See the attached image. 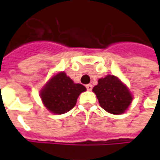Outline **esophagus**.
<instances>
[{
    "label": "esophagus",
    "mask_w": 160,
    "mask_h": 160,
    "mask_svg": "<svg viewBox=\"0 0 160 160\" xmlns=\"http://www.w3.org/2000/svg\"><path fill=\"white\" fill-rule=\"evenodd\" d=\"M86 87H87V89L88 91H92V86L91 84H88V85H87V86H86Z\"/></svg>",
    "instance_id": "esophagus-1"
}]
</instances>
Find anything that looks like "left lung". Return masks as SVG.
<instances>
[{
  "mask_svg": "<svg viewBox=\"0 0 160 160\" xmlns=\"http://www.w3.org/2000/svg\"><path fill=\"white\" fill-rule=\"evenodd\" d=\"M92 91L101 107L114 115L124 113L133 99L128 87L118 77L111 74L99 79Z\"/></svg>",
  "mask_w": 160,
  "mask_h": 160,
  "instance_id": "8db88e82",
  "label": "left lung"
}]
</instances>
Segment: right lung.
I'll list each match as a JSON object with an SVG mask.
<instances>
[{"mask_svg": "<svg viewBox=\"0 0 160 160\" xmlns=\"http://www.w3.org/2000/svg\"><path fill=\"white\" fill-rule=\"evenodd\" d=\"M86 90L83 85L74 83L64 72H60L40 91V97L48 111L64 114L75 106L79 95Z\"/></svg>", "mask_w": 160, "mask_h": 160, "instance_id": "obj_1", "label": "right lung"}]
</instances>
